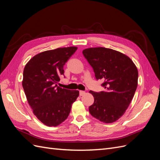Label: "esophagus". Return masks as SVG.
<instances>
[{
    "label": "esophagus",
    "mask_w": 160,
    "mask_h": 160,
    "mask_svg": "<svg viewBox=\"0 0 160 160\" xmlns=\"http://www.w3.org/2000/svg\"><path fill=\"white\" fill-rule=\"evenodd\" d=\"M85 94V92L83 91H79V95L80 96H82Z\"/></svg>",
    "instance_id": "1"
}]
</instances>
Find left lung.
<instances>
[{
    "instance_id": "8db88e82",
    "label": "left lung",
    "mask_w": 160,
    "mask_h": 160,
    "mask_svg": "<svg viewBox=\"0 0 160 160\" xmlns=\"http://www.w3.org/2000/svg\"><path fill=\"white\" fill-rule=\"evenodd\" d=\"M83 54L96 79L104 81L101 86L105 91H89L94 97L89 113L101 122L113 123L124 114L133 98L138 86L137 67L128 56L108 48H89Z\"/></svg>"
}]
</instances>
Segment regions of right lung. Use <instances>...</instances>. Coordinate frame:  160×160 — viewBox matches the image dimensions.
<instances>
[{"instance_id":"add662e5","label":"right lung","mask_w":160,"mask_h":160,"mask_svg":"<svg viewBox=\"0 0 160 160\" xmlns=\"http://www.w3.org/2000/svg\"><path fill=\"white\" fill-rule=\"evenodd\" d=\"M77 47L58 48L38 53L23 71L22 88L33 113L47 126H57L68 118L78 91L62 89L57 83L63 67Z\"/></svg>"}]
</instances>
